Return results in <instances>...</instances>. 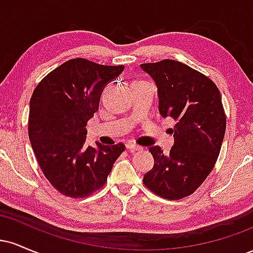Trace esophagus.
<instances>
[{
	"label": "esophagus",
	"mask_w": 253,
	"mask_h": 253,
	"mask_svg": "<svg viewBox=\"0 0 253 253\" xmlns=\"http://www.w3.org/2000/svg\"><path fill=\"white\" fill-rule=\"evenodd\" d=\"M126 147H127V150H130V151H140V150H143V147L139 146V145H136V144H133V143H127L126 144Z\"/></svg>",
	"instance_id": "34e87169"
}]
</instances>
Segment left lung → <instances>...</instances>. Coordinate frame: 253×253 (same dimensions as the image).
<instances>
[{
	"label": "left lung",
	"instance_id": "obj_1",
	"mask_svg": "<svg viewBox=\"0 0 253 253\" xmlns=\"http://www.w3.org/2000/svg\"><path fill=\"white\" fill-rule=\"evenodd\" d=\"M158 88L159 113L176 125L169 155L150 147L155 165L144 184L158 196L179 200L191 195L216 163L226 130L220 91L213 81L172 59L141 64Z\"/></svg>",
	"mask_w": 253,
	"mask_h": 253
}]
</instances>
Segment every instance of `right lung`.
Masks as SVG:
<instances>
[{"label": "right lung", "instance_id": "1", "mask_svg": "<svg viewBox=\"0 0 253 253\" xmlns=\"http://www.w3.org/2000/svg\"><path fill=\"white\" fill-rule=\"evenodd\" d=\"M124 69L75 58L51 71L34 89L28 136L42 173L63 195L86 197L102 188L125 151L121 143L85 145L86 123L97 112L104 86Z\"/></svg>", "mask_w": 253, "mask_h": 253}]
</instances>
